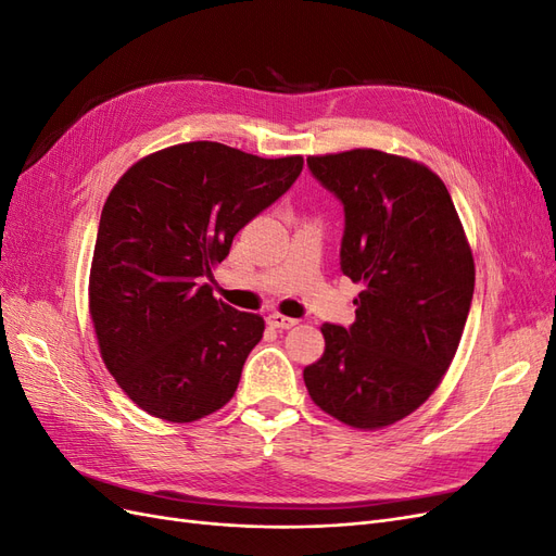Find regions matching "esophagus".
Returning a JSON list of instances; mask_svg holds the SVG:
<instances>
[{"label": "esophagus", "instance_id": "34e87169", "mask_svg": "<svg viewBox=\"0 0 556 556\" xmlns=\"http://www.w3.org/2000/svg\"><path fill=\"white\" fill-rule=\"evenodd\" d=\"M266 323L271 325L274 329H292L296 325V319H292L288 315H280V313H271L266 317Z\"/></svg>", "mask_w": 556, "mask_h": 556}]
</instances>
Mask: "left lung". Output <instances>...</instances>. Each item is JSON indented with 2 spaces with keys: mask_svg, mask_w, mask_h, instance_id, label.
Here are the masks:
<instances>
[{
  "mask_svg": "<svg viewBox=\"0 0 556 556\" xmlns=\"http://www.w3.org/2000/svg\"><path fill=\"white\" fill-rule=\"evenodd\" d=\"M343 201V274L362 285L350 329L323 325L325 352L304 368L315 406L374 431L435 392L476 288V262L445 182L429 166L374 148L311 155Z\"/></svg>",
  "mask_w": 556,
  "mask_h": 556,
  "instance_id": "left-lung-1",
  "label": "left lung"
}]
</instances>
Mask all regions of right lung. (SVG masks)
I'll use <instances>...</instances> for the list:
<instances>
[{
    "label": "right lung",
    "instance_id": "1",
    "mask_svg": "<svg viewBox=\"0 0 556 556\" xmlns=\"http://www.w3.org/2000/svg\"><path fill=\"white\" fill-rule=\"evenodd\" d=\"M301 169V155L190 141L141 157L113 185L88 306L109 374L148 415L197 422L237 392L264 319L215 299L206 278Z\"/></svg>",
    "mask_w": 556,
    "mask_h": 556
}]
</instances>
